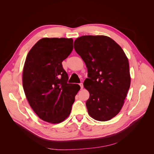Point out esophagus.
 Masks as SVG:
<instances>
[{"label":"esophagus","instance_id":"esophagus-1","mask_svg":"<svg viewBox=\"0 0 154 154\" xmlns=\"http://www.w3.org/2000/svg\"><path fill=\"white\" fill-rule=\"evenodd\" d=\"M79 85H80V86L81 89H82V88H83V83H79Z\"/></svg>","mask_w":154,"mask_h":154}]
</instances>
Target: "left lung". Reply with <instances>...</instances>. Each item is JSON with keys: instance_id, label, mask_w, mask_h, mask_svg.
Segmentation results:
<instances>
[{"instance_id": "8db88e82", "label": "left lung", "mask_w": 154, "mask_h": 154, "mask_svg": "<svg viewBox=\"0 0 154 154\" xmlns=\"http://www.w3.org/2000/svg\"><path fill=\"white\" fill-rule=\"evenodd\" d=\"M74 48L87 68L83 86L90 94L88 113L100 122L111 119L122 109L130 88L127 57L114 40L103 35L79 37Z\"/></svg>"}]
</instances>
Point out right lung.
I'll use <instances>...</instances> for the list:
<instances>
[{
    "instance_id": "1",
    "label": "right lung",
    "mask_w": 154,
    "mask_h": 154,
    "mask_svg": "<svg viewBox=\"0 0 154 154\" xmlns=\"http://www.w3.org/2000/svg\"><path fill=\"white\" fill-rule=\"evenodd\" d=\"M73 40L44 38L27 54L23 69V88L30 106L38 117L58 123L71 113L78 84L68 83L62 66L73 49Z\"/></svg>"
}]
</instances>
